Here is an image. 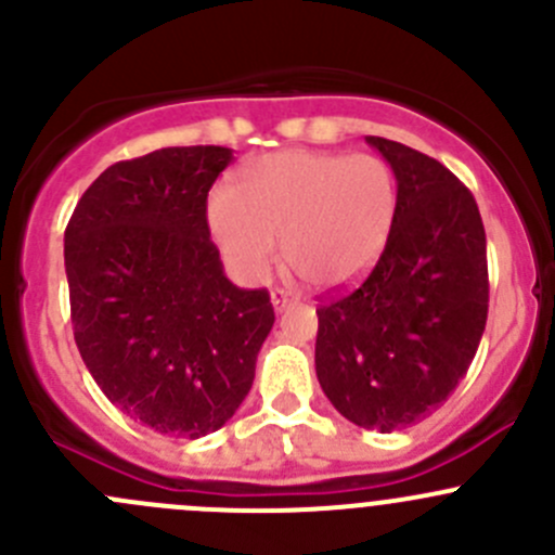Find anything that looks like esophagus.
I'll use <instances>...</instances> for the list:
<instances>
[{"label":"esophagus","instance_id":"34e87169","mask_svg":"<svg viewBox=\"0 0 555 555\" xmlns=\"http://www.w3.org/2000/svg\"><path fill=\"white\" fill-rule=\"evenodd\" d=\"M289 304H293V295L284 293V289H273V293H271V306H273V311L282 313L284 309H287Z\"/></svg>","mask_w":555,"mask_h":555}]
</instances>
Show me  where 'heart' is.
<instances>
[{"label": "heart", "mask_w": 555, "mask_h": 555, "mask_svg": "<svg viewBox=\"0 0 555 555\" xmlns=\"http://www.w3.org/2000/svg\"><path fill=\"white\" fill-rule=\"evenodd\" d=\"M395 173L376 155L282 150L249 160L238 190L217 188L206 204L228 266L262 282L279 260L313 289L362 282L389 242Z\"/></svg>", "instance_id": "1"}]
</instances>
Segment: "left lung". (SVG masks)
<instances>
[{"label":"left lung","mask_w":555,"mask_h":555,"mask_svg":"<svg viewBox=\"0 0 555 555\" xmlns=\"http://www.w3.org/2000/svg\"><path fill=\"white\" fill-rule=\"evenodd\" d=\"M397 179L389 242L354 293L319 306L317 378L351 424L395 433L443 405L489 313L486 231L473 193L429 155L365 137Z\"/></svg>","instance_id":"8db88e82"}]
</instances>
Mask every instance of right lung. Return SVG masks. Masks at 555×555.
<instances>
[{
	"instance_id": "add662e5",
	"label": "right lung",
	"mask_w": 555,
	"mask_h": 555,
	"mask_svg": "<svg viewBox=\"0 0 555 555\" xmlns=\"http://www.w3.org/2000/svg\"><path fill=\"white\" fill-rule=\"evenodd\" d=\"M233 150L164 147L109 166L64 233L75 344L106 400L160 435L217 433L273 327L266 289L225 276L206 195Z\"/></svg>"
}]
</instances>
